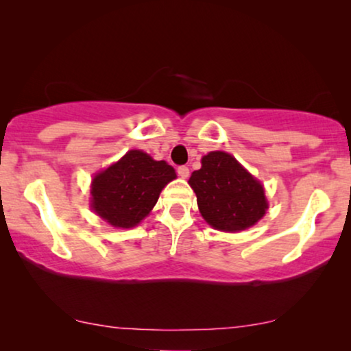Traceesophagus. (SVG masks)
<instances>
[{"label": "esophagus", "instance_id": "obj_1", "mask_svg": "<svg viewBox=\"0 0 351 351\" xmlns=\"http://www.w3.org/2000/svg\"><path fill=\"white\" fill-rule=\"evenodd\" d=\"M177 174H179L182 179H186V177H189V174H190V169L186 166H179V167H177Z\"/></svg>", "mask_w": 351, "mask_h": 351}]
</instances>
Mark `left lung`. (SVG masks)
Wrapping results in <instances>:
<instances>
[{"label": "left lung", "instance_id": "1", "mask_svg": "<svg viewBox=\"0 0 351 351\" xmlns=\"http://www.w3.org/2000/svg\"><path fill=\"white\" fill-rule=\"evenodd\" d=\"M189 184L196 193L206 222L222 232H239L263 217L267 199L261 182L254 179L232 155L210 152Z\"/></svg>", "mask_w": 351, "mask_h": 351}]
</instances>
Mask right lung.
<instances>
[{"label":"right lung","instance_id":"add662e5","mask_svg":"<svg viewBox=\"0 0 351 351\" xmlns=\"http://www.w3.org/2000/svg\"><path fill=\"white\" fill-rule=\"evenodd\" d=\"M176 179L174 167L131 150L94 177L93 209L110 225L131 228L153 209L161 190Z\"/></svg>","mask_w":351,"mask_h":351}]
</instances>
